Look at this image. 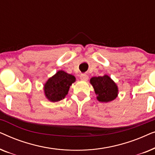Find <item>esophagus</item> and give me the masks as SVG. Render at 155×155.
Masks as SVG:
<instances>
[{
  "instance_id": "1",
  "label": "esophagus",
  "mask_w": 155,
  "mask_h": 155,
  "mask_svg": "<svg viewBox=\"0 0 155 155\" xmlns=\"http://www.w3.org/2000/svg\"><path fill=\"white\" fill-rule=\"evenodd\" d=\"M80 79H81L82 81H87L89 79V76L87 75V74H81L80 75Z\"/></svg>"
}]
</instances>
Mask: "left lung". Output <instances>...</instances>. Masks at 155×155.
<instances>
[{
  "instance_id": "8db88e82",
  "label": "left lung",
  "mask_w": 155,
  "mask_h": 155,
  "mask_svg": "<svg viewBox=\"0 0 155 155\" xmlns=\"http://www.w3.org/2000/svg\"><path fill=\"white\" fill-rule=\"evenodd\" d=\"M90 83L94 87L99 101L109 102L114 100L118 96V87L107 75L102 77H93L90 79Z\"/></svg>"
}]
</instances>
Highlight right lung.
<instances>
[{"mask_svg": "<svg viewBox=\"0 0 155 155\" xmlns=\"http://www.w3.org/2000/svg\"><path fill=\"white\" fill-rule=\"evenodd\" d=\"M75 82V76L59 71L50 78L44 84L45 96L50 101H58L68 94L70 87Z\"/></svg>", "mask_w": 155, "mask_h": 155, "instance_id": "obj_1", "label": "right lung"}]
</instances>
